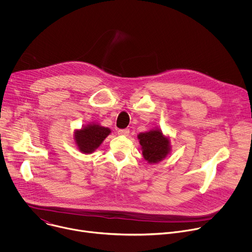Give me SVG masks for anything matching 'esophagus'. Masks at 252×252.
<instances>
[{"instance_id": "obj_1", "label": "esophagus", "mask_w": 252, "mask_h": 252, "mask_svg": "<svg viewBox=\"0 0 252 252\" xmlns=\"http://www.w3.org/2000/svg\"><path fill=\"white\" fill-rule=\"evenodd\" d=\"M118 133L120 135H127L129 133V129L128 128H124V129H119Z\"/></svg>"}]
</instances>
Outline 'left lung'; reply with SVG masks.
Listing matches in <instances>:
<instances>
[{
  "instance_id": "1",
  "label": "left lung",
  "mask_w": 252,
  "mask_h": 252,
  "mask_svg": "<svg viewBox=\"0 0 252 252\" xmlns=\"http://www.w3.org/2000/svg\"><path fill=\"white\" fill-rule=\"evenodd\" d=\"M137 138L141 147L142 156L150 163L161 161L170 152V140L167 136L163 135L159 128L140 132Z\"/></svg>"
}]
</instances>
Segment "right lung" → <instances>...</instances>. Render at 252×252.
<instances>
[{
    "label": "right lung",
    "mask_w": 252,
    "mask_h": 252,
    "mask_svg": "<svg viewBox=\"0 0 252 252\" xmlns=\"http://www.w3.org/2000/svg\"><path fill=\"white\" fill-rule=\"evenodd\" d=\"M110 133L109 127L90 124L75 131V142L83 154H93Z\"/></svg>",
    "instance_id": "obj_1"
}]
</instances>
